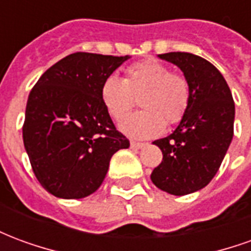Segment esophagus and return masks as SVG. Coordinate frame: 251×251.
I'll use <instances>...</instances> for the list:
<instances>
[{
  "mask_svg": "<svg viewBox=\"0 0 251 251\" xmlns=\"http://www.w3.org/2000/svg\"><path fill=\"white\" fill-rule=\"evenodd\" d=\"M147 144H144V142H136V141H131L130 142V147L133 149H142V148H145Z\"/></svg>",
  "mask_w": 251,
  "mask_h": 251,
  "instance_id": "esophagus-1",
  "label": "esophagus"
}]
</instances>
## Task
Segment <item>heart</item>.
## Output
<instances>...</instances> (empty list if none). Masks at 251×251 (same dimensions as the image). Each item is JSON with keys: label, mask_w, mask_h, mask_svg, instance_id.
I'll list each match as a JSON object with an SVG mask.
<instances>
[{"label": "heart", "mask_w": 251, "mask_h": 251, "mask_svg": "<svg viewBox=\"0 0 251 251\" xmlns=\"http://www.w3.org/2000/svg\"><path fill=\"white\" fill-rule=\"evenodd\" d=\"M142 110L126 115L120 129L133 138H151L160 134L165 121L175 125L181 121L189 106L191 90L183 75L171 72L164 63L149 59L131 64L125 77L110 75L100 84V102L111 118L121 120L140 95Z\"/></svg>", "instance_id": "heart-1"}]
</instances>
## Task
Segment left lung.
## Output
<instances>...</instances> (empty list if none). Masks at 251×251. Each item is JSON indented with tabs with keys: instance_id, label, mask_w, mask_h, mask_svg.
I'll list each match as a JSON object with an SVG mask.
<instances>
[{
	"instance_id": "left-lung-1",
	"label": "left lung",
	"mask_w": 251,
	"mask_h": 251,
	"mask_svg": "<svg viewBox=\"0 0 251 251\" xmlns=\"http://www.w3.org/2000/svg\"><path fill=\"white\" fill-rule=\"evenodd\" d=\"M158 57L183 71L191 99L174 133L153 142L163 161L151 179L161 191L183 196L204 188L218 172L231 144L235 106L223 75L205 59L188 52Z\"/></svg>"
}]
</instances>
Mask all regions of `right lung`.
Segmentation results:
<instances>
[{
    "mask_svg": "<svg viewBox=\"0 0 251 251\" xmlns=\"http://www.w3.org/2000/svg\"><path fill=\"white\" fill-rule=\"evenodd\" d=\"M130 59L87 52L63 57L32 88L23 140L36 177L56 198L82 199L103 183L110 160L129 140L100 102V84Z\"/></svg>",
    "mask_w": 251,
    "mask_h": 251,
    "instance_id": "obj_1",
    "label": "right lung"
}]
</instances>
